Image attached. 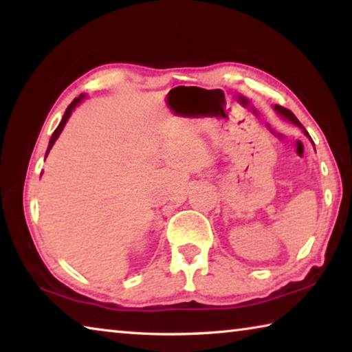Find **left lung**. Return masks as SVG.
<instances>
[{
    "label": "left lung",
    "instance_id": "left-lung-1",
    "mask_svg": "<svg viewBox=\"0 0 352 352\" xmlns=\"http://www.w3.org/2000/svg\"><path fill=\"white\" fill-rule=\"evenodd\" d=\"M275 111L278 113V115H281L283 118H285V119H289V121L290 122H294L295 124V126H298V127H300V129H302V132H305V135L307 136V138L309 140H311L312 141V138H311V136H309V133H307V130L305 129V127H302V124L300 122V121H298V119H296V116L294 115V113H292L290 110H287V109H284V107H281V105H275ZM314 142V141H312Z\"/></svg>",
    "mask_w": 352,
    "mask_h": 352
}]
</instances>
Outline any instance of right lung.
<instances>
[{
    "label": "right lung",
    "instance_id": "obj_1",
    "mask_svg": "<svg viewBox=\"0 0 352 352\" xmlns=\"http://www.w3.org/2000/svg\"><path fill=\"white\" fill-rule=\"evenodd\" d=\"M83 99V94H80L79 98H76L73 102H71L69 105H68V109H67V111H65V115H63V118H62V121H60V124H58V127L54 130V133H52V136H51V140H50V146H47V151H46V155L50 153V151L52 148V146H54V142H56V140L58 138V135L62 133V130H63V127H65V124H67V121L69 119V116H71V113H73V110L76 109V105L80 102V100Z\"/></svg>",
    "mask_w": 352,
    "mask_h": 352
}]
</instances>
